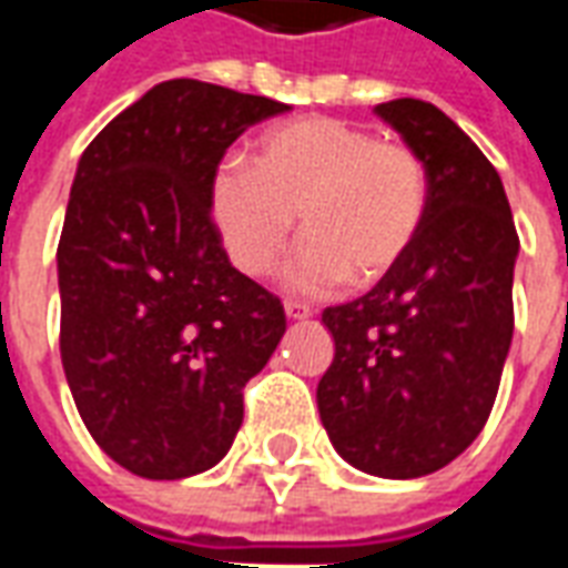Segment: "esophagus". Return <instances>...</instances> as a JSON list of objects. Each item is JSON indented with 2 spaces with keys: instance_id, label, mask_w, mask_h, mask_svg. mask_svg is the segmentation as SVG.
<instances>
[{
  "instance_id": "esophagus-1",
  "label": "esophagus",
  "mask_w": 568,
  "mask_h": 568,
  "mask_svg": "<svg viewBox=\"0 0 568 568\" xmlns=\"http://www.w3.org/2000/svg\"><path fill=\"white\" fill-rule=\"evenodd\" d=\"M285 316H288V320H310V316H313V307L301 304V301H285Z\"/></svg>"
}]
</instances>
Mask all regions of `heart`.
I'll return each instance as SVG.
<instances>
[{
	"label": "heart",
	"mask_w": 568,
	"mask_h": 568,
	"mask_svg": "<svg viewBox=\"0 0 568 568\" xmlns=\"http://www.w3.org/2000/svg\"><path fill=\"white\" fill-rule=\"evenodd\" d=\"M428 212V170L417 149L377 140L344 118H301L267 130L255 166L224 161L212 175V219L236 271L267 276L295 234L285 267L295 292L377 283L405 258Z\"/></svg>",
	"instance_id": "obj_1"
}]
</instances>
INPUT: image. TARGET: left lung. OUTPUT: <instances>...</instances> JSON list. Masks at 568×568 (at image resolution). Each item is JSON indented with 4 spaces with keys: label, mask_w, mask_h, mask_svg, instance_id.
I'll use <instances>...</instances> for the list:
<instances>
[{
    "label": "left lung",
    "mask_w": 568,
    "mask_h": 568,
    "mask_svg": "<svg viewBox=\"0 0 568 568\" xmlns=\"http://www.w3.org/2000/svg\"><path fill=\"white\" fill-rule=\"evenodd\" d=\"M374 112L426 161L428 212L368 295L322 313L334 362L316 402L346 463L407 480L453 463L487 423L520 240L496 166L438 105L405 97Z\"/></svg>",
    "instance_id": "obj_1"
}]
</instances>
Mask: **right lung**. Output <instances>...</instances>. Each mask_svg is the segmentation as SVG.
I'll return each mask as SVG.
<instances>
[{
  "label": "right lung",
  "instance_id": "obj_1",
  "mask_svg": "<svg viewBox=\"0 0 568 568\" xmlns=\"http://www.w3.org/2000/svg\"><path fill=\"white\" fill-rule=\"evenodd\" d=\"M288 105L194 79L154 84L84 149L57 246L60 358L93 440L149 480L206 471L243 386L285 334L280 297L227 258L212 175Z\"/></svg>",
  "mask_w": 568,
  "mask_h": 568
}]
</instances>
